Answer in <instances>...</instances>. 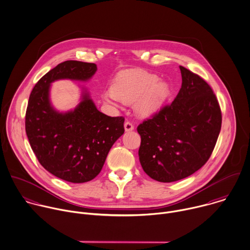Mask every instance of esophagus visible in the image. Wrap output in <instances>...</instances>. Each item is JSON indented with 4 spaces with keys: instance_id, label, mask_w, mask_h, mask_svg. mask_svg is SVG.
I'll list each match as a JSON object with an SVG mask.
<instances>
[{
    "instance_id": "esophagus-1",
    "label": "esophagus",
    "mask_w": 250,
    "mask_h": 250,
    "mask_svg": "<svg viewBox=\"0 0 250 250\" xmlns=\"http://www.w3.org/2000/svg\"><path fill=\"white\" fill-rule=\"evenodd\" d=\"M124 128H125V131H126V132L133 131V130H134V125H133L132 122H130V121L127 120V121L125 122V124H124Z\"/></svg>"
}]
</instances>
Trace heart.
I'll return each instance as SVG.
<instances>
[{"instance_id":"obj_1","label":"heart","mask_w":250,"mask_h":250,"mask_svg":"<svg viewBox=\"0 0 250 250\" xmlns=\"http://www.w3.org/2000/svg\"><path fill=\"white\" fill-rule=\"evenodd\" d=\"M169 95V86L165 82H159L156 75L131 71L116 76L111 90L103 93V100L116 105L121 101L136 103V109L141 115H149L162 106Z\"/></svg>"}]
</instances>
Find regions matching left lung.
<instances>
[{
  "instance_id": "obj_1",
  "label": "left lung",
  "mask_w": 250,
  "mask_h": 250,
  "mask_svg": "<svg viewBox=\"0 0 250 250\" xmlns=\"http://www.w3.org/2000/svg\"><path fill=\"white\" fill-rule=\"evenodd\" d=\"M179 69L182 83L174 100L137 128L141 165L160 182L185 178L204 166L221 129V109L211 87L197 74Z\"/></svg>"
}]
</instances>
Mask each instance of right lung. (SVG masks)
Returning a JSON list of instances; mask_svg holds the SVG:
<instances>
[{
    "mask_svg": "<svg viewBox=\"0 0 250 250\" xmlns=\"http://www.w3.org/2000/svg\"><path fill=\"white\" fill-rule=\"evenodd\" d=\"M94 63L65 61L46 73L33 88L25 115V130L40 164L73 183L87 182L101 171L112 145L124 133L123 116L99 111L87 92L73 111L60 113L49 102L50 83L69 79L87 81Z\"/></svg>",
    "mask_w": 250,
    "mask_h": 250,
    "instance_id": "add662e5",
    "label": "right lung"
}]
</instances>
